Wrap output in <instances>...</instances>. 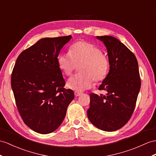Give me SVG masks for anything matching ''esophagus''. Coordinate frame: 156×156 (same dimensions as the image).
<instances>
[{"label":"esophagus","instance_id":"1","mask_svg":"<svg viewBox=\"0 0 156 156\" xmlns=\"http://www.w3.org/2000/svg\"><path fill=\"white\" fill-rule=\"evenodd\" d=\"M75 95L76 97H79V96H81V94H83L81 92H79V91H75Z\"/></svg>","mask_w":156,"mask_h":156}]
</instances>
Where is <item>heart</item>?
I'll use <instances>...</instances> for the list:
<instances>
[{"label": "heart", "instance_id": "heart-1", "mask_svg": "<svg viewBox=\"0 0 156 156\" xmlns=\"http://www.w3.org/2000/svg\"><path fill=\"white\" fill-rule=\"evenodd\" d=\"M58 67L62 73L69 76L77 66L81 74L75 75L67 81V86L75 91H83L93 87L94 81L101 82L107 77L110 62L108 57L102 54L97 45L85 41H79L71 45L69 53L58 55Z\"/></svg>", "mask_w": 156, "mask_h": 156}]
</instances>
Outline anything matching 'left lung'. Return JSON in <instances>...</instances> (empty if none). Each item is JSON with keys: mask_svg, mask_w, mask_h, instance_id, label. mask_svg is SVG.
<instances>
[{"mask_svg": "<svg viewBox=\"0 0 156 156\" xmlns=\"http://www.w3.org/2000/svg\"><path fill=\"white\" fill-rule=\"evenodd\" d=\"M107 49L110 70L99 90L107 95L90 94L87 116L100 130H119L130 120L141 87L138 63L134 54L116 37L97 36Z\"/></svg>", "mask_w": 156, "mask_h": 156, "instance_id": "left-lung-1", "label": "left lung"}]
</instances>
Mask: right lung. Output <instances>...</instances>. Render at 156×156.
<instances>
[{
  "mask_svg": "<svg viewBox=\"0 0 156 156\" xmlns=\"http://www.w3.org/2000/svg\"><path fill=\"white\" fill-rule=\"evenodd\" d=\"M71 36L45 37L19 55L11 76L18 111L24 122L42 134L53 132L62 123L74 98L57 59Z\"/></svg>",
  "mask_w": 156,
  "mask_h": 156,
  "instance_id": "obj_1",
  "label": "right lung"
}]
</instances>
